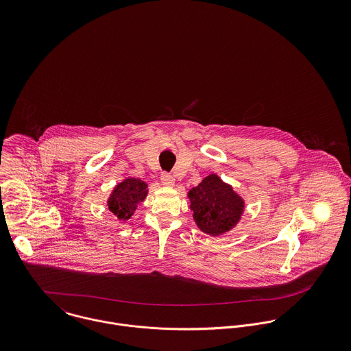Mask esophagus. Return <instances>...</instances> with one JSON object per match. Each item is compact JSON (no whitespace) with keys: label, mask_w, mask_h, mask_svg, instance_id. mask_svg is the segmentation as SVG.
<instances>
[{"label":"esophagus","mask_w":351,"mask_h":351,"mask_svg":"<svg viewBox=\"0 0 351 351\" xmlns=\"http://www.w3.org/2000/svg\"><path fill=\"white\" fill-rule=\"evenodd\" d=\"M160 181H162L163 185H167V186L174 185V177L170 173H166V171H163L160 174Z\"/></svg>","instance_id":"1"}]
</instances>
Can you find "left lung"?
Listing matches in <instances>:
<instances>
[{
	"mask_svg": "<svg viewBox=\"0 0 351 351\" xmlns=\"http://www.w3.org/2000/svg\"><path fill=\"white\" fill-rule=\"evenodd\" d=\"M196 224L212 237L230 231L243 213V200L216 174L202 180L188 193Z\"/></svg>",
	"mask_w": 351,
	"mask_h": 351,
	"instance_id": "left-lung-1",
	"label": "left lung"
}]
</instances>
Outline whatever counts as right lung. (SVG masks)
Returning a JSON list of instances; mask_svg holds the SVG:
<instances>
[{
    "label": "right lung",
    "mask_w": 351,
    "mask_h": 351,
    "mask_svg": "<svg viewBox=\"0 0 351 351\" xmlns=\"http://www.w3.org/2000/svg\"><path fill=\"white\" fill-rule=\"evenodd\" d=\"M147 196V184L138 178H127L119 184L108 200V208L120 220L130 219L138 204Z\"/></svg>",
    "instance_id": "right-lung-1"
}]
</instances>
